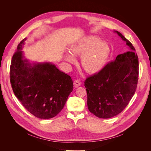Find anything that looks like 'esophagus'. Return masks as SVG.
I'll return each instance as SVG.
<instances>
[{"mask_svg": "<svg viewBox=\"0 0 151 151\" xmlns=\"http://www.w3.org/2000/svg\"><path fill=\"white\" fill-rule=\"evenodd\" d=\"M81 83L79 80H75L74 81V86L75 87H78L81 86Z\"/></svg>", "mask_w": 151, "mask_h": 151, "instance_id": "1", "label": "esophagus"}]
</instances>
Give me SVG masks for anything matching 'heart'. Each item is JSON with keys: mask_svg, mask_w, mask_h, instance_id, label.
<instances>
[{"mask_svg": "<svg viewBox=\"0 0 151 151\" xmlns=\"http://www.w3.org/2000/svg\"><path fill=\"white\" fill-rule=\"evenodd\" d=\"M71 52H67L65 60L69 63H76L74 56H81L80 64L89 74L100 73L108 63L111 49L106 42L101 41L96 35H86L77 40L70 47Z\"/></svg>", "mask_w": 151, "mask_h": 151, "instance_id": "heart-1", "label": "heart"}]
</instances>
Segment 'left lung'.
Returning <instances> with one entry per match:
<instances>
[{"instance_id":"1","label":"left lung","mask_w":151,"mask_h":151,"mask_svg":"<svg viewBox=\"0 0 151 151\" xmlns=\"http://www.w3.org/2000/svg\"><path fill=\"white\" fill-rule=\"evenodd\" d=\"M113 32L126 42L127 52L117 55L84 82L88 108L101 119L113 117L124 109L135 93L138 80V58L134 47L120 32Z\"/></svg>"}]
</instances>
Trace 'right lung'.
Instances as JSON below:
<instances>
[{"label":"right lung","mask_w":151,"mask_h":151,"mask_svg":"<svg viewBox=\"0 0 151 151\" xmlns=\"http://www.w3.org/2000/svg\"><path fill=\"white\" fill-rule=\"evenodd\" d=\"M26 40L18 45L12 57L10 76L13 91L29 113L40 119H50L64 108L73 89V80L50 62L30 63L22 50Z\"/></svg>","instance_id":"right-lung-1"}]
</instances>
